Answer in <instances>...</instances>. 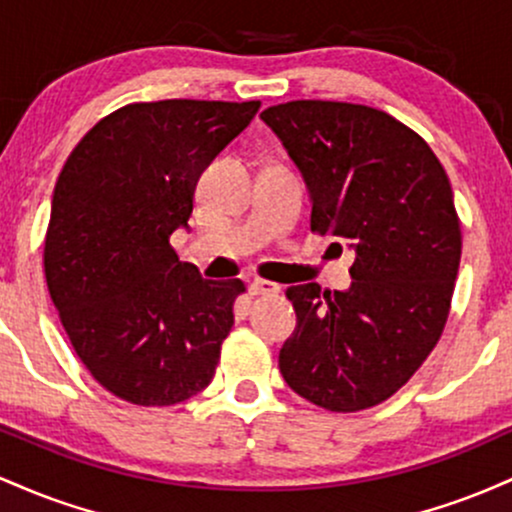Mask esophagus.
<instances>
[{
	"label": "esophagus",
	"instance_id": "obj_1",
	"mask_svg": "<svg viewBox=\"0 0 512 512\" xmlns=\"http://www.w3.org/2000/svg\"><path fill=\"white\" fill-rule=\"evenodd\" d=\"M250 293L252 296H274V293H279V284L267 279H255L250 284Z\"/></svg>",
	"mask_w": 512,
	"mask_h": 512
}]
</instances>
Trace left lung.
<instances>
[{"instance_id":"obj_1","label":"left lung","mask_w":512,"mask_h":512,"mask_svg":"<svg viewBox=\"0 0 512 512\" xmlns=\"http://www.w3.org/2000/svg\"><path fill=\"white\" fill-rule=\"evenodd\" d=\"M260 117L303 173L310 231L356 252L349 291H286L298 325L279 351L281 375L322 409L375 407L448 322L462 255L448 173L414 129L368 105L289 101Z\"/></svg>"}]
</instances>
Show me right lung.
<instances>
[{
    "label": "right lung",
    "instance_id": "1",
    "mask_svg": "<svg viewBox=\"0 0 512 512\" xmlns=\"http://www.w3.org/2000/svg\"><path fill=\"white\" fill-rule=\"evenodd\" d=\"M260 101L129 103L76 144L57 178L43 267L76 356L115 397L170 407L211 383L240 279H202L170 236L202 170Z\"/></svg>",
    "mask_w": 512,
    "mask_h": 512
}]
</instances>
